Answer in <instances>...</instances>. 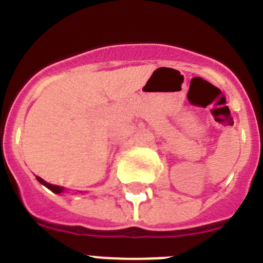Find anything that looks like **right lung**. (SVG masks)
Wrapping results in <instances>:
<instances>
[{
    "instance_id": "right-lung-1",
    "label": "right lung",
    "mask_w": 263,
    "mask_h": 263,
    "mask_svg": "<svg viewBox=\"0 0 263 263\" xmlns=\"http://www.w3.org/2000/svg\"><path fill=\"white\" fill-rule=\"evenodd\" d=\"M36 180H38L39 183H42L43 185H46V187L48 188V190H51L52 192H55V194H62V192H64V187H60V185H53V184H50V183L45 182L43 179L39 178V176H36Z\"/></svg>"
}]
</instances>
